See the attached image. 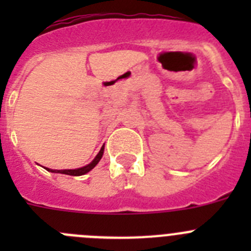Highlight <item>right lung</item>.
Segmentation results:
<instances>
[{
    "mask_svg": "<svg viewBox=\"0 0 251 251\" xmlns=\"http://www.w3.org/2000/svg\"><path fill=\"white\" fill-rule=\"evenodd\" d=\"M103 153H104V146L100 148V151H99L98 154L95 156V158L90 162L89 165L84 166V167L75 168V170H51V168H46V171H49V172H52V174L69 175V176H83V175L88 174L89 171H92L95 166L98 165L99 161H100L101 157H103Z\"/></svg>",
    "mask_w": 251,
    "mask_h": 251,
    "instance_id": "right-lung-1",
    "label": "right lung"
}]
</instances>
